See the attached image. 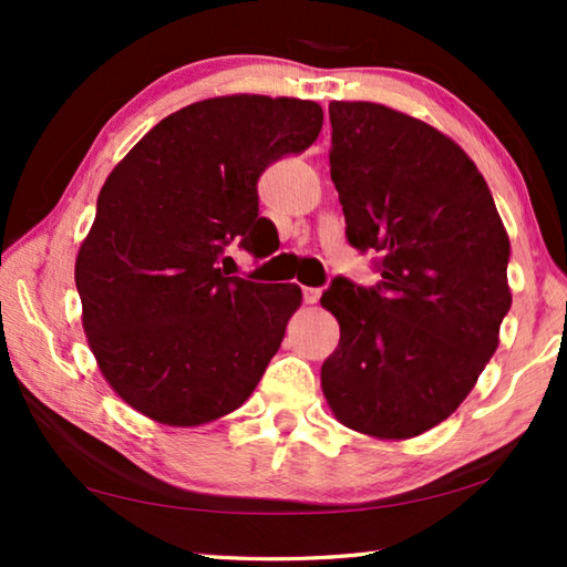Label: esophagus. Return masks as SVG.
I'll return each mask as SVG.
<instances>
[{"label": "esophagus", "mask_w": 567, "mask_h": 567, "mask_svg": "<svg viewBox=\"0 0 567 567\" xmlns=\"http://www.w3.org/2000/svg\"><path fill=\"white\" fill-rule=\"evenodd\" d=\"M320 287H302V297H305V302L307 305H315L320 300Z\"/></svg>", "instance_id": "obj_1"}]
</instances>
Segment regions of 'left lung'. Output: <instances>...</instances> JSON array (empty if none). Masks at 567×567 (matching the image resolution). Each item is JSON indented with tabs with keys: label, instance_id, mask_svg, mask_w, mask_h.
Masks as SVG:
<instances>
[{
	"label": "left lung",
	"instance_id": "left-lung-1",
	"mask_svg": "<svg viewBox=\"0 0 567 567\" xmlns=\"http://www.w3.org/2000/svg\"><path fill=\"white\" fill-rule=\"evenodd\" d=\"M330 177L348 243L380 252V282L334 277L322 307L340 344L322 362L344 427L408 440L475 388L511 310V239L475 162L430 124L375 102H330Z\"/></svg>",
	"mask_w": 567,
	"mask_h": 567
}]
</instances>
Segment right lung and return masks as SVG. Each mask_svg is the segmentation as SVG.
<instances>
[{
	"label": "right lung",
	"mask_w": 567,
	"mask_h": 567,
	"mask_svg": "<svg viewBox=\"0 0 567 567\" xmlns=\"http://www.w3.org/2000/svg\"><path fill=\"white\" fill-rule=\"evenodd\" d=\"M320 130L318 102L229 94L172 112L110 172L74 282L90 350L130 408L195 427L252 395L302 290L229 277L225 247L272 252L257 179Z\"/></svg>",
	"instance_id": "add662e5"
}]
</instances>
